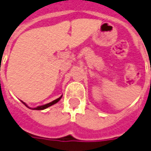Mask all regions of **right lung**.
Wrapping results in <instances>:
<instances>
[{"label":"right lung","instance_id":"obj_1","mask_svg":"<svg viewBox=\"0 0 151 151\" xmlns=\"http://www.w3.org/2000/svg\"><path fill=\"white\" fill-rule=\"evenodd\" d=\"M61 97H62V96H61L60 97H59V98H58V99H56V100H55V101H51V102H50V103H48V104H46V105H41V106H38V107H37V108L32 109H37V110H42V109H45L48 108V107H50V106H51V105H55V103H57L58 101L60 100ZM22 102H23V101H22ZM23 103H24V105H26V106H27L28 108H29L28 105H26V104H25L24 102H23ZM30 109H31V108H30Z\"/></svg>","mask_w":151,"mask_h":151}]
</instances>
